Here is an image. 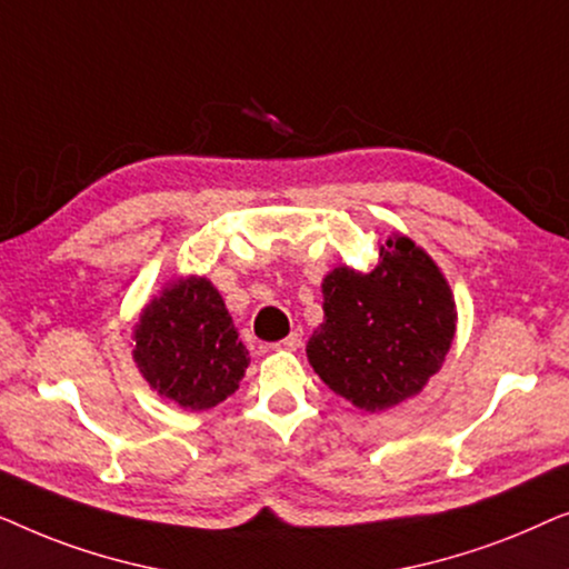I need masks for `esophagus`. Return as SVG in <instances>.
<instances>
[{
    "mask_svg": "<svg viewBox=\"0 0 569 569\" xmlns=\"http://www.w3.org/2000/svg\"><path fill=\"white\" fill-rule=\"evenodd\" d=\"M300 347H302V331L300 329H295L290 337L277 341V345H274V349H290V352H295V349H300Z\"/></svg>",
    "mask_w": 569,
    "mask_h": 569,
    "instance_id": "1",
    "label": "esophagus"
}]
</instances>
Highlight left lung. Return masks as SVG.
<instances>
[{
    "label": "left lung",
    "mask_w": 569,
    "mask_h": 569,
    "mask_svg": "<svg viewBox=\"0 0 569 569\" xmlns=\"http://www.w3.org/2000/svg\"><path fill=\"white\" fill-rule=\"evenodd\" d=\"M323 323L308 360L333 393L383 411L422 391L456 333V302L435 261L409 238L380 246L378 267H339L323 279Z\"/></svg>",
    "instance_id": "8db88e82"
}]
</instances>
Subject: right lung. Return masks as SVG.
Instances as JSON below:
<instances>
[{
  "instance_id": "right-lung-1",
  "label": "right lung",
  "mask_w": 569,
  "mask_h": 569,
  "mask_svg": "<svg viewBox=\"0 0 569 569\" xmlns=\"http://www.w3.org/2000/svg\"><path fill=\"white\" fill-rule=\"evenodd\" d=\"M134 360L154 391L204 411L236 393L251 362L220 292L201 277L168 287L139 316Z\"/></svg>"
}]
</instances>
